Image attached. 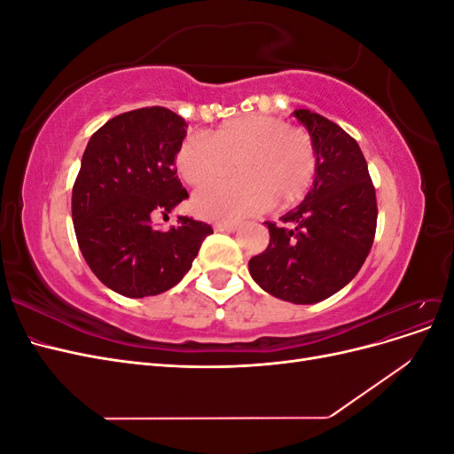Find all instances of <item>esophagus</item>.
<instances>
[{
	"label": "esophagus",
	"mask_w": 454,
	"mask_h": 454,
	"mask_svg": "<svg viewBox=\"0 0 454 454\" xmlns=\"http://www.w3.org/2000/svg\"><path fill=\"white\" fill-rule=\"evenodd\" d=\"M214 229L215 231H222V232H232L237 231V223H214Z\"/></svg>",
	"instance_id": "esophagus-1"
}]
</instances>
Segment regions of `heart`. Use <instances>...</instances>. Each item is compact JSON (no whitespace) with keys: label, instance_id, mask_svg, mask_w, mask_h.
Returning a JSON list of instances; mask_svg holds the SVG:
<instances>
[{"label":"heart","instance_id":"obj_1","mask_svg":"<svg viewBox=\"0 0 454 454\" xmlns=\"http://www.w3.org/2000/svg\"><path fill=\"white\" fill-rule=\"evenodd\" d=\"M231 162L239 177L214 182L193 197L200 217L235 222L267 210L274 200L282 208L297 204L314 184L318 153L305 129L265 114L229 119L210 132L189 136L176 151V170L193 187L227 174Z\"/></svg>","mask_w":454,"mask_h":454}]
</instances>
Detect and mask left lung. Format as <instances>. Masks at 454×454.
I'll use <instances>...</instances> for the list:
<instances>
[{"label":"left lung","mask_w":454,"mask_h":454,"mask_svg":"<svg viewBox=\"0 0 454 454\" xmlns=\"http://www.w3.org/2000/svg\"><path fill=\"white\" fill-rule=\"evenodd\" d=\"M312 136L318 170L312 189L282 223L265 222L270 240L250 259L252 278L274 297L310 305L345 287L373 246L377 197L362 149L333 121L295 109Z\"/></svg>","instance_id":"8db88e82"}]
</instances>
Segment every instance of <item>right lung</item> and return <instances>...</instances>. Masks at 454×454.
Segmentation results:
<instances>
[{
    "mask_svg": "<svg viewBox=\"0 0 454 454\" xmlns=\"http://www.w3.org/2000/svg\"><path fill=\"white\" fill-rule=\"evenodd\" d=\"M185 129L167 107L134 109L96 130L81 159L72 193L79 250L96 278L125 297L170 290L214 232L187 215L168 231L151 225V215L189 197L176 174Z\"/></svg>",
    "mask_w": 454,
    "mask_h": 454,
    "instance_id": "obj_1",
    "label": "right lung"
}]
</instances>
